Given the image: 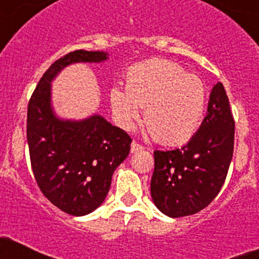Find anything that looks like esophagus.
I'll list each match as a JSON object with an SVG mask.
<instances>
[{
	"mask_svg": "<svg viewBox=\"0 0 259 259\" xmlns=\"http://www.w3.org/2000/svg\"><path fill=\"white\" fill-rule=\"evenodd\" d=\"M141 150H144V146H142V145H140L139 142L136 141H132L131 152H137V151H141Z\"/></svg>",
	"mask_w": 259,
	"mask_h": 259,
	"instance_id": "1",
	"label": "esophagus"
}]
</instances>
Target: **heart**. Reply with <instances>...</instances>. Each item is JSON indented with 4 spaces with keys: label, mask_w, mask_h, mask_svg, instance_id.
Masks as SVG:
<instances>
[{
    "label": "heart",
    "mask_w": 259,
    "mask_h": 259,
    "mask_svg": "<svg viewBox=\"0 0 259 259\" xmlns=\"http://www.w3.org/2000/svg\"><path fill=\"white\" fill-rule=\"evenodd\" d=\"M206 102L207 91L201 78L160 58L132 66L125 73V90L114 86L109 91L118 123L130 130L140 118V108H145L147 131L162 145L188 141L203 120Z\"/></svg>",
    "instance_id": "obj_1"
}]
</instances>
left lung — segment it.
I'll list each match as a JSON object with an SVG mask.
<instances>
[{"mask_svg":"<svg viewBox=\"0 0 259 259\" xmlns=\"http://www.w3.org/2000/svg\"><path fill=\"white\" fill-rule=\"evenodd\" d=\"M234 122L221 82L211 91L207 114L193 137L176 150H156L151 197L170 218L193 215L218 196L234 151Z\"/></svg>","mask_w":259,"mask_h":259,"instance_id":"1","label":"left lung"}]
</instances>
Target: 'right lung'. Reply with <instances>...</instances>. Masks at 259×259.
<instances>
[{
    "instance_id": "right-lung-1",
    "label": "right lung",
    "mask_w": 259,
    "mask_h": 259,
    "mask_svg": "<svg viewBox=\"0 0 259 259\" xmlns=\"http://www.w3.org/2000/svg\"><path fill=\"white\" fill-rule=\"evenodd\" d=\"M107 58L105 52H70L44 72L28 104L26 137L34 178L56 207L72 216L88 215L102 205L132 139L98 114L78 122L58 119L51 107V81L71 63Z\"/></svg>"
}]
</instances>
